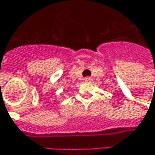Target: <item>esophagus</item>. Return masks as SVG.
I'll return each instance as SVG.
<instances>
[{
  "mask_svg": "<svg viewBox=\"0 0 155 155\" xmlns=\"http://www.w3.org/2000/svg\"><path fill=\"white\" fill-rule=\"evenodd\" d=\"M92 81V78L91 77H85L84 78V81L85 82H91Z\"/></svg>",
  "mask_w": 155,
  "mask_h": 155,
  "instance_id": "34e87169",
  "label": "esophagus"
}]
</instances>
